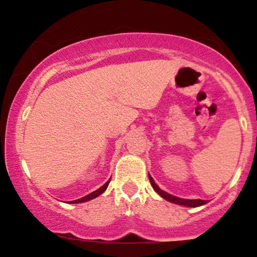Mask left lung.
Here are the masks:
<instances>
[{"instance_id": "obj_1", "label": "left lung", "mask_w": 257, "mask_h": 257, "mask_svg": "<svg viewBox=\"0 0 257 257\" xmlns=\"http://www.w3.org/2000/svg\"><path fill=\"white\" fill-rule=\"evenodd\" d=\"M150 178V182H151L152 187L155 188V191L157 192L159 196L162 197V198L169 200V202L172 203H175V204H180V205H186V206H200L203 204H205V203H208L206 200H203V199H182V198H179V197H175V196H172V194L164 192L163 190H161V188L158 187L157 184H156L155 181H153V179L151 176L149 175Z\"/></svg>"}]
</instances>
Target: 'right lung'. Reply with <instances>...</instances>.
I'll list each match as a JSON object with an SVG mask.
<instances>
[{
    "label": "right lung",
    "instance_id": "1",
    "mask_svg": "<svg viewBox=\"0 0 257 257\" xmlns=\"http://www.w3.org/2000/svg\"><path fill=\"white\" fill-rule=\"evenodd\" d=\"M111 180V179H110ZM110 180H108L107 182H106V184L104 185V186H101V187L99 188V190H96V191H94V192H91V193H89L88 194V196H85V197H83V198H79V199H76V200H71V202L70 203H83V202H87V200H90V199H93V198H95V197H98V196H100V194L101 193H104L105 192V190L106 188H107V186H108V184H110Z\"/></svg>",
    "mask_w": 257,
    "mask_h": 257
}]
</instances>
